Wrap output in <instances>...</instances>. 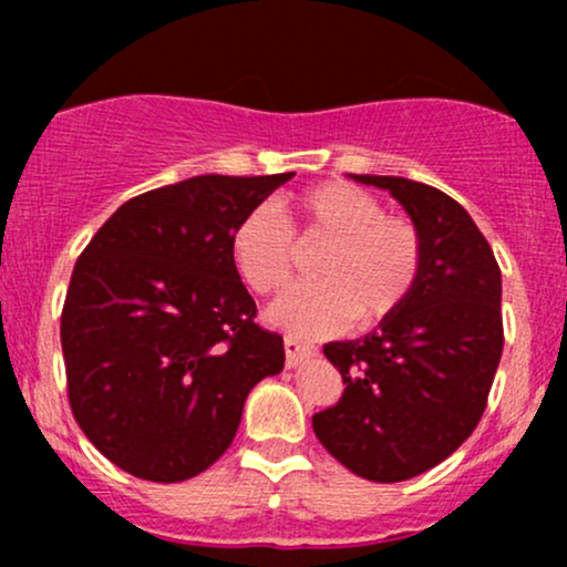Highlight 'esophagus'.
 <instances>
[{"mask_svg":"<svg viewBox=\"0 0 567 567\" xmlns=\"http://www.w3.org/2000/svg\"><path fill=\"white\" fill-rule=\"evenodd\" d=\"M315 354H317L315 347L298 341L296 336H285V362H288V368H298L301 362L311 360Z\"/></svg>","mask_w":567,"mask_h":567,"instance_id":"esophagus-1","label":"esophagus"}]
</instances>
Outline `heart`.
I'll use <instances>...</instances> for the list:
<instances>
[{
	"label": "heart",
	"instance_id": "obj_1",
	"mask_svg": "<svg viewBox=\"0 0 567 567\" xmlns=\"http://www.w3.org/2000/svg\"><path fill=\"white\" fill-rule=\"evenodd\" d=\"M303 239H330L317 261L320 282H306L269 306V322L303 338L330 336L351 317L379 322L394 315L419 282L421 237L410 220L386 216L360 186L330 181L292 202ZM229 258L250 290L269 296L290 282L296 243L271 207H252L234 224Z\"/></svg>",
	"mask_w": 567,
	"mask_h": 567
}]
</instances>
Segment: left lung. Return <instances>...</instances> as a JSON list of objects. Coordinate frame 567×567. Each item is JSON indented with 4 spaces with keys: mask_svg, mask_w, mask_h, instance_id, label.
I'll use <instances>...</instances> for the list:
<instances>
[{
    "mask_svg": "<svg viewBox=\"0 0 567 567\" xmlns=\"http://www.w3.org/2000/svg\"><path fill=\"white\" fill-rule=\"evenodd\" d=\"M349 178L405 207L421 271L375 330L324 347L347 386L311 426L349 472L402 483L458 451L483 419L504 349L501 269L470 213L440 188L400 175Z\"/></svg>",
    "mask_w": 567,
    "mask_h": 567,
    "instance_id": "left-lung-1",
    "label": "left lung"
}]
</instances>
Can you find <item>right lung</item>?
Here are the masks:
<instances>
[{
	"mask_svg": "<svg viewBox=\"0 0 567 567\" xmlns=\"http://www.w3.org/2000/svg\"><path fill=\"white\" fill-rule=\"evenodd\" d=\"M296 173L194 175L127 199L84 247L61 315L69 402L112 464L181 483L231 445L282 336L229 258L234 224Z\"/></svg>",
	"mask_w": 567,
	"mask_h": 567,
	"instance_id": "1",
	"label": "right lung"
}]
</instances>
